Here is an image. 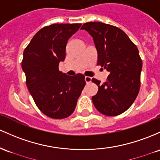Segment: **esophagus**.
I'll return each instance as SVG.
<instances>
[{
	"label": "esophagus",
	"instance_id": "esophagus-1",
	"mask_svg": "<svg viewBox=\"0 0 160 160\" xmlns=\"http://www.w3.org/2000/svg\"><path fill=\"white\" fill-rule=\"evenodd\" d=\"M91 80H92V78H91L90 77H85V81L87 84L90 83Z\"/></svg>",
	"mask_w": 160,
	"mask_h": 160
}]
</instances>
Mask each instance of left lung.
Wrapping results in <instances>:
<instances>
[{
  "instance_id": "1",
  "label": "left lung",
  "mask_w": 160,
  "mask_h": 160,
  "mask_svg": "<svg viewBox=\"0 0 160 160\" xmlns=\"http://www.w3.org/2000/svg\"><path fill=\"white\" fill-rule=\"evenodd\" d=\"M92 37L98 53V65L109 75L107 81L92 78L98 92L92 97L95 107L107 116H115L131 107L140 86L142 61L139 51L124 31L109 24L89 22L82 26Z\"/></svg>"
}]
</instances>
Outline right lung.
Masks as SVG:
<instances>
[{
	"label": "right lung",
	"mask_w": 160,
	"mask_h": 160,
	"mask_svg": "<svg viewBox=\"0 0 160 160\" xmlns=\"http://www.w3.org/2000/svg\"><path fill=\"white\" fill-rule=\"evenodd\" d=\"M80 23H55L45 26L33 36L23 52L22 69L26 86L39 110L55 119L70 116L85 87L81 73L68 76L59 71L68 39Z\"/></svg>",
	"instance_id": "right-lung-1"
}]
</instances>
